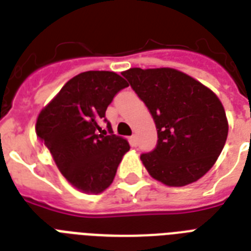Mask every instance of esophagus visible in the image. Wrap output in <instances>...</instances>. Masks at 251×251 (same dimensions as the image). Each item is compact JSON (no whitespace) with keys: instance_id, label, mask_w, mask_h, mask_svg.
<instances>
[{"instance_id":"obj_1","label":"esophagus","mask_w":251,"mask_h":251,"mask_svg":"<svg viewBox=\"0 0 251 251\" xmlns=\"http://www.w3.org/2000/svg\"><path fill=\"white\" fill-rule=\"evenodd\" d=\"M130 145L133 146V147H137V145H138V139H137V137H135V135H133V137H130Z\"/></svg>"}]
</instances>
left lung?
<instances>
[{
  "instance_id": "obj_1",
  "label": "left lung",
  "mask_w": 251,
  "mask_h": 251,
  "mask_svg": "<svg viewBox=\"0 0 251 251\" xmlns=\"http://www.w3.org/2000/svg\"><path fill=\"white\" fill-rule=\"evenodd\" d=\"M152 114L156 149L141 160L152 178L181 187L198 181L222 153L228 120L212 91L171 68H131L121 73Z\"/></svg>"
}]
</instances>
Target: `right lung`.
Masks as SVG:
<instances>
[{
  "instance_id": "right-lung-1",
  "label": "right lung",
  "mask_w": 251,
  "mask_h": 251,
  "mask_svg": "<svg viewBox=\"0 0 251 251\" xmlns=\"http://www.w3.org/2000/svg\"><path fill=\"white\" fill-rule=\"evenodd\" d=\"M127 86L113 72L80 73L66 82L37 116V138L65 178L83 193L99 194L108 189L130 150L125 138L114 135L105 118L114 95ZM102 119L109 134L100 127Z\"/></svg>"
}]
</instances>
